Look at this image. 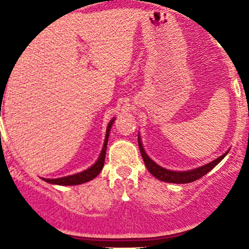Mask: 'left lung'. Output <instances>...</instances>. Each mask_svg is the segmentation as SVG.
<instances>
[{
	"mask_svg": "<svg viewBox=\"0 0 249 249\" xmlns=\"http://www.w3.org/2000/svg\"><path fill=\"white\" fill-rule=\"evenodd\" d=\"M139 147H140V152L142 154L143 158V161H144L145 167L148 169V171L152 173L155 178H158L159 180H162V182H167V183H176V184H184V183H190V182H194V180L199 179L201 178L202 176H205L206 173H208L213 167L217 166L220 161L225 158V155L229 153L225 152L224 154H222L220 157H218L215 160H212L211 162L208 164H205L203 166L196 167V169H193V170H188V171H172V170H167L165 167L160 166L158 165L157 162L153 161L148 154L145 153L144 148L142 145V140H141L140 136V132H139Z\"/></svg>",
	"mask_w": 249,
	"mask_h": 249,
	"instance_id": "8db88e82",
	"label": "left lung"
}]
</instances>
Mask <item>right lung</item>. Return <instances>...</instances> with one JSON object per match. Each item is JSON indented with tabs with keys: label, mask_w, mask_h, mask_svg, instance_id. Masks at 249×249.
Wrapping results in <instances>:
<instances>
[{
	"label": "right lung",
	"mask_w": 249,
	"mask_h": 249,
	"mask_svg": "<svg viewBox=\"0 0 249 249\" xmlns=\"http://www.w3.org/2000/svg\"><path fill=\"white\" fill-rule=\"evenodd\" d=\"M115 118H113L112 120L108 123L106 129V137H105V142H104V147H102L101 153L99 155V159L95 161L94 165L89 167V169L84 170L82 172L74 173V175H70L66 176V177H60V178H42L46 182L50 183V184H57V185H78V184H83L85 182H89V180L94 179L100 172H101L102 167H104L105 164V157H106V149H107V142H108V137H109V131L110 127H112L113 123H114Z\"/></svg>",
	"instance_id": "add662e5"
}]
</instances>
